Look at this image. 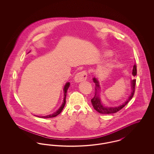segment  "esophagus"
<instances>
[{"label": "esophagus", "instance_id": "34e87169", "mask_svg": "<svg viewBox=\"0 0 154 154\" xmlns=\"http://www.w3.org/2000/svg\"><path fill=\"white\" fill-rule=\"evenodd\" d=\"M87 78V73L86 71H82L76 74L74 80L77 82H80L86 80Z\"/></svg>", "mask_w": 154, "mask_h": 154}]
</instances>
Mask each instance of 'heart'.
I'll return each mask as SVG.
<instances>
[{"label":"heart","mask_w":154,"mask_h":154,"mask_svg":"<svg viewBox=\"0 0 154 154\" xmlns=\"http://www.w3.org/2000/svg\"><path fill=\"white\" fill-rule=\"evenodd\" d=\"M110 55H111V54H110V52H104V56H105V57H110Z\"/></svg>","instance_id":"obj_1"}]
</instances>
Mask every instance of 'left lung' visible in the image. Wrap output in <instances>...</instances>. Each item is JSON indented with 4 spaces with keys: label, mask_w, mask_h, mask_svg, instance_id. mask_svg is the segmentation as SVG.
Returning a JSON list of instances; mask_svg holds the SVG:
<instances>
[{
    "label": "left lung",
    "mask_w": 154,
    "mask_h": 154,
    "mask_svg": "<svg viewBox=\"0 0 154 154\" xmlns=\"http://www.w3.org/2000/svg\"><path fill=\"white\" fill-rule=\"evenodd\" d=\"M137 66L136 63L133 66V69L132 70V74L134 76L136 75L137 74ZM93 81L95 84V95L94 97L91 99V102L92 104V106L95 110H96L100 114H113L116 113L119 110H121L122 108H124L125 106L128 103V102L131 100L133 97V96L135 92V87H136V80L134 79L132 81V91L131 95L128 97V99L125 102L118 107H105L102 105L100 101V99L99 98V89L100 88L99 85V82L97 80V79L95 78L93 79Z\"/></svg>",
    "instance_id": "1"
}]
</instances>
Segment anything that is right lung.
Instances as JSON below:
<instances>
[{
	"label": "right lung",
	"instance_id": "add662e5",
	"mask_svg": "<svg viewBox=\"0 0 154 154\" xmlns=\"http://www.w3.org/2000/svg\"><path fill=\"white\" fill-rule=\"evenodd\" d=\"M69 85H70V82H67L66 85H65V87H64V96H64L63 102L62 103V106H60V107L59 109L57 111V112H55V113L52 114L51 115H48V116H42V117H39V116H37V117L40 118H48L55 117L57 116L58 114H59L61 112V111H62V110L63 109V108L65 107V105L66 104V92H67V89L69 88Z\"/></svg>",
	"mask_w": 154,
	"mask_h": 154
}]
</instances>
